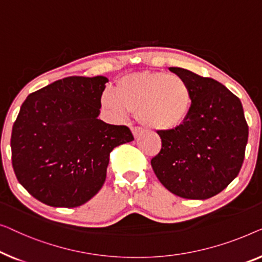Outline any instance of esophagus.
Segmentation results:
<instances>
[{
	"label": "esophagus",
	"mask_w": 262,
	"mask_h": 262,
	"mask_svg": "<svg viewBox=\"0 0 262 262\" xmlns=\"http://www.w3.org/2000/svg\"><path fill=\"white\" fill-rule=\"evenodd\" d=\"M132 132H133V135H134L135 138H139L140 135L143 134V129L141 127H133Z\"/></svg>",
	"instance_id": "obj_1"
}]
</instances>
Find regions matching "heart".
<instances>
[{"instance_id": "heart-1", "label": "heart", "mask_w": 262, "mask_h": 262, "mask_svg": "<svg viewBox=\"0 0 262 262\" xmlns=\"http://www.w3.org/2000/svg\"><path fill=\"white\" fill-rule=\"evenodd\" d=\"M101 104L116 120L135 112L143 126L172 130L182 126L190 116L192 93L182 77L142 71L121 77L115 91L106 89L102 94Z\"/></svg>"}]
</instances>
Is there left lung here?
<instances>
[{"instance_id": "left-lung-1", "label": "left lung", "mask_w": 262, "mask_h": 262, "mask_svg": "<svg viewBox=\"0 0 262 262\" xmlns=\"http://www.w3.org/2000/svg\"><path fill=\"white\" fill-rule=\"evenodd\" d=\"M192 93V109L182 126L158 130L161 149L150 165L177 196L206 200L236 178L245 159L248 124L240 98L217 80L169 68Z\"/></svg>"}]
</instances>
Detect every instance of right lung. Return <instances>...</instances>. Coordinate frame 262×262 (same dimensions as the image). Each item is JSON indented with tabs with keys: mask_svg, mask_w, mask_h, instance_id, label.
Masks as SVG:
<instances>
[{
	"mask_svg": "<svg viewBox=\"0 0 262 262\" xmlns=\"http://www.w3.org/2000/svg\"><path fill=\"white\" fill-rule=\"evenodd\" d=\"M108 78L71 76L33 93L13 124L12 164L19 183L43 204L76 208L105 182L115 147L134 140L127 126L97 119Z\"/></svg>",
	"mask_w": 262,
	"mask_h": 262,
	"instance_id": "obj_1",
	"label": "right lung"
}]
</instances>
